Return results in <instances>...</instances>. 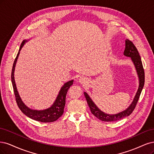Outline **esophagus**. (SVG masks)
Here are the masks:
<instances>
[{
	"label": "esophagus",
	"mask_w": 154,
	"mask_h": 154,
	"mask_svg": "<svg viewBox=\"0 0 154 154\" xmlns=\"http://www.w3.org/2000/svg\"><path fill=\"white\" fill-rule=\"evenodd\" d=\"M86 81V79L84 78V77H81L80 79H79V82H81V83H84V82Z\"/></svg>",
	"instance_id": "esophagus-1"
}]
</instances>
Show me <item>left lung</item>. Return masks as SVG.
<instances>
[{"instance_id":"8db88e82","label":"left lung","mask_w":154,"mask_h":154,"mask_svg":"<svg viewBox=\"0 0 154 154\" xmlns=\"http://www.w3.org/2000/svg\"><path fill=\"white\" fill-rule=\"evenodd\" d=\"M124 55L127 57H131L134 64L136 66V70L138 74L139 79H140V86L136 93V95L134 97V99L131 104V106L128 107L126 110L123 111L121 112H119L115 115H108L105 112H103L96 106V105L92 101L90 97L88 96V94L84 92V96L86 99L88 106L90 107V110L93 115L96 116L99 120L103 122H115L129 116L131 114L134 110L136 106V104L140 98L141 93L145 84V71L143 66V64L141 61V59L140 56V54L134 44L132 42L130 41L129 39H126L125 41V48L124 51Z\"/></svg>"}]
</instances>
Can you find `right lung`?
<instances>
[{"label": "right lung", "mask_w": 154, "mask_h": 154, "mask_svg": "<svg viewBox=\"0 0 154 154\" xmlns=\"http://www.w3.org/2000/svg\"><path fill=\"white\" fill-rule=\"evenodd\" d=\"M26 42V41L23 40L21 43V45H20V47L18 53L17 54V56L15 59H14V61L13 63L12 71H11V82H12V85L13 88L14 96H15L17 103L20 109L21 110V111L24 114V115H26L27 116L32 119V120L43 122V123L55 122L59 118H60L63 115V112H64V106H65L66 93L68 89L70 88V87L73 84V81L72 80V81H68L64 84L62 86V88H61V90L59 91L58 96L57 97L55 102H54L53 105H52L51 107L42 111L32 110L27 107L21 100V98L20 97V95L17 89L15 81H14V68H15L16 63L17 61V59L20 54V51L21 48H22L23 45Z\"/></svg>", "instance_id": "add662e5"}]
</instances>
